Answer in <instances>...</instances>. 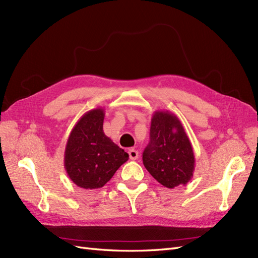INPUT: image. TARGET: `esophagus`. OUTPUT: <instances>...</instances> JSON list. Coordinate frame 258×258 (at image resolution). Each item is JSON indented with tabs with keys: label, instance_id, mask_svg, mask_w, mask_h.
I'll list each match as a JSON object with an SVG mask.
<instances>
[{
	"label": "esophagus",
	"instance_id": "obj_1",
	"mask_svg": "<svg viewBox=\"0 0 258 258\" xmlns=\"http://www.w3.org/2000/svg\"><path fill=\"white\" fill-rule=\"evenodd\" d=\"M128 153H129V157L131 161H136V159L139 157V152L135 149H130L128 151Z\"/></svg>",
	"mask_w": 258,
	"mask_h": 258
}]
</instances>
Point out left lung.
Masks as SVG:
<instances>
[{"label": "left lung", "mask_w": 258, "mask_h": 258, "mask_svg": "<svg viewBox=\"0 0 258 258\" xmlns=\"http://www.w3.org/2000/svg\"><path fill=\"white\" fill-rule=\"evenodd\" d=\"M142 159L153 178L169 189L191 180L196 158L189 137L176 115L168 110L153 114L150 143Z\"/></svg>", "instance_id": "8db88e82"}]
</instances>
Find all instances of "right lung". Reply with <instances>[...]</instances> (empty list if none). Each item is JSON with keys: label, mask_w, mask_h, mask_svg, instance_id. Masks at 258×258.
Listing matches in <instances>:
<instances>
[{"label": "right lung", "mask_w": 258, "mask_h": 258, "mask_svg": "<svg viewBox=\"0 0 258 258\" xmlns=\"http://www.w3.org/2000/svg\"><path fill=\"white\" fill-rule=\"evenodd\" d=\"M104 109L89 110L68 137L64 166L68 177L82 189H99L112 179L129 155L103 131Z\"/></svg>", "instance_id": "1"}]
</instances>
